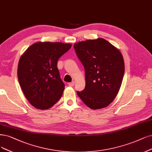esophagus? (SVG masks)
Returning a JSON list of instances; mask_svg holds the SVG:
<instances>
[{
    "label": "esophagus",
    "mask_w": 152,
    "mask_h": 152,
    "mask_svg": "<svg viewBox=\"0 0 152 152\" xmlns=\"http://www.w3.org/2000/svg\"><path fill=\"white\" fill-rule=\"evenodd\" d=\"M75 85V81H72V82H71V83H68V86H73Z\"/></svg>",
    "instance_id": "1"
}]
</instances>
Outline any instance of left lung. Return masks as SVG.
Listing matches in <instances>:
<instances>
[{"label": "left lung", "mask_w": 152, "mask_h": 152, "mask_svg": "<svg viewBox=\"0 0 152 152\" xmlns=\"http://www.w3.org/2000/svg\"><path fill=\"white\" fill-rule=\"evenodd\" d=\"M85 70L86 86L77 94L89 108L108 106L116 98L121 85L125 63L121 52L103 38L74 44Z\"/></svg>", "instance_id": "1"}]
</instances>
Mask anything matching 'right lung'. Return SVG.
<instances>
[{
    "label": "right lung",
    "instance_id": "add662e5",
    "mask_svg": "<svg viewBox=\"0 0 152 152\" xmlns=\"http://www.w3.org/2000/svg\"><path fill=\"white\" fill-rule=\"evenodd\" d=\"M71 44L37 42L27 49L19 59L18 76L26 98L34 107L48 110L62 96L64 85L58 61Z\"/></svg>",
    "mask_w": 152,
    "mask_h": 152
}]
</instances>
